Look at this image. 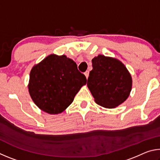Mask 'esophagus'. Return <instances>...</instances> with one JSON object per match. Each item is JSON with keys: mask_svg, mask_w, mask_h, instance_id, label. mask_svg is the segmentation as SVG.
<instances>
[{"mask_svg": "<svg viewBox=\"0 0 160 160\" xmlns=\"http://www.w3.org/2000/svg\"><path fill=\"white\" fill-rule=\"evenodd\" d=\"M85 77L87 78V79H88V76H89V71L88 70V71H86V72H85Z\"/></svg>", "mask_w": 160, "mask_h": 160, "instance_id": "1", "label": "esophagus"}]
</instances>
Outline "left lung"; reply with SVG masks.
I'll return each mask as SVG.
<instances>
[{"mask_svg": "<svg viewBox=\"0 0 160 160\" xmlns=\"http://www.w3.org/2000/svg\"><path fill=\"white\" fill-rule=\"evenodd\" d=\"M88 79V88L97 104L114 108L128 98L132 79L125 66L116 58L99 55L92 60Z\"/></svg>", "mask_w": 160, "mask_h": 160, "instance_id": "obj_1", "label": "left lung"}]
</instances>
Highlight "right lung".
<instances>
[{
  "label": "right lung",
  "instance_id": "add662e5",
  "mask_svg": "<svg viewBox=\"0 0 160 160\" xmlns=\"http://www.w3.org/2000/svg\"><path fill=\"white\" fill-rule=\"evenodd\" d=\"M87 82L72 59L51 54L34 66L29 75V92L37 106L51 114L63 112Z\"/></svg>",
  "mask_w": 160,
  "mask_h": 160
}]
</instances>
